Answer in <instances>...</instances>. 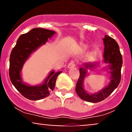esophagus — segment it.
<instances>
[{
    "label": "esophagus",
    "instance_id": "34e87169",
    "mask_svg": "<svg viewBox=\"0 0 132 132\" xmlns=\"http://www.w3.org/2000/svg\"><path fill=\"white\" fill-rule=\"evenodd\" d=\"M75 66H76V64H75V61H71L70 63H69V64H68V68H72L75 67Z\"/></svg>",
    "mask_w": 132,
    "mask_h": 132
}]
</instances>
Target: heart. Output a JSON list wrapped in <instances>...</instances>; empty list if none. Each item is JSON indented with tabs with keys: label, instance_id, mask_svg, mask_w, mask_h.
I'll return each instance as SVG.
<instances>
[{
	"label": "heart",
	"instance_id": "obj_1",
	"mask_svg": "<svg viewBox=\"0 0 132 132\" xmlns=\"http://www.w3.org/2000/svg\"><path fill=\"white\" fill-rule=\"evenodd\" d=\"M82 48L84 50H86L87 48V45H82Z\"/></svg>",
	"mask_w": 132,
	"mask_h": 132
}]
</instances>
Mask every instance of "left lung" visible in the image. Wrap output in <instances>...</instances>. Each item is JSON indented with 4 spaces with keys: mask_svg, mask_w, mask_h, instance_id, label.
<instances>
[{
    "mask_svg": "<svg viewBox=\"0 0 132 132\" xmlns=\"http://www.w3.org/2000/svg\"><path fill=\"white\" fill-rule=\"evenodd\" d=\"M104 44V62L109 63L111 80L109 85L97 93L90 94L87 93L83 87V82L87 75V69H92L97 63H84L79 69V78L76 86V92L81 99L89 102H99L103 101L112 93L119 86L121 80V68L122 66V56L120 51L118 43L114 39L105 35L103 38Z\"/></svg>",
    "mask_w": 132,
    "mask_h": 132,
    "instance_id": "left-lung-1",
    "label": "left lung"
}]
</instances>
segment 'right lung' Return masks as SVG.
I'll list each match as a JSON object with an SVG mask.
<instances>
[{
	"mask_svg": "<svg viewBox=\"0 0 132 132\" xmlns=\"http://www.w3.org/2000/svg\"><path fill=\"white\" fill-rule=\"evenodd\" d=\"M56 32L42 28H35L20 36L10 56L9 76L16 90L27 99L38 101L46 97L53 90L57 76L61 71H51L45 82L39 86H28L23 82L20 72L23 65L32 52L44 45Z\"/></svg>",
	"mask_w": 132,
	"mask_h": 132,
	"instance_id": "obj_1",
	"label": "right lung"
}]
</instances>
